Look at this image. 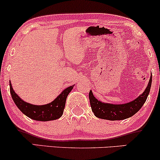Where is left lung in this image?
I'll list each match as a JSON object with an SVG mask.
<instances>
[{
	"label": "left lung",
	"instance_id": "obj_1",
	"mask_svg": "<svg viewBox=\"0 0 160 160\" xmlns=\"http://www.w3.org/2000/svg\"><path fill=\"white\" fill-rule=\"evenodd\" d=\"M152 82V75L144 92L132 102L122 104L104 103L95 98L92 90L89 91V98L92 111L98 118L108 120H122L129 118L137 113L144 105L149 95Z\"/></svg>",
	"mask_w": 160,
	"mask_h": 160
}]
</instances>
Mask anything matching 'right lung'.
<instances>
[{
  "mask_svg": "<svg viewBox=\"0 0 160 160\" xmlns=\"http://www.w3.org/2000/svg\"><path fill=\"white\" fill-rule=\"evenodd\" d=\"M74 85L66 88L50 103L44 105H34L25 102L15 92L10 81V94L17 108L28 117L38 121H50L60 118L63 114L66 98Z\"/></svg>",
  "mask_w": 160,
  "mask_h": 160,
  "instance_id": "add662e5",
  "label": "right lung"
}]
</instances>
